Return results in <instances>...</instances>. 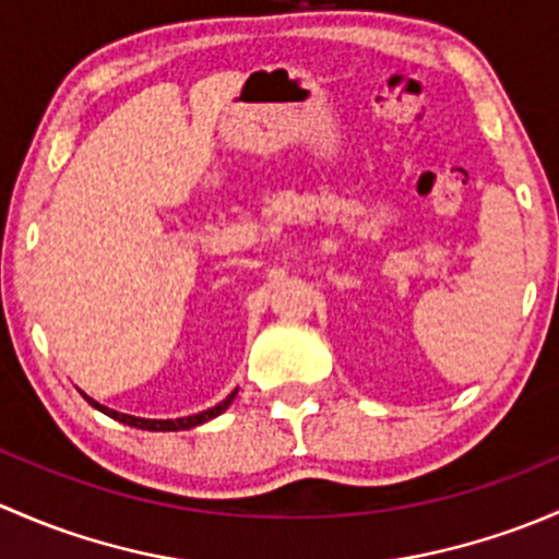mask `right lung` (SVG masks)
<instances>
[{
  "instance_id": "right-lung-1",
  "label": "right lung",
  "mask_w": 559,
  "mask_h": 559,
  "mask_svg": "<svg viewBox=\"0 0 559 559\" xmlns=\"http://www.w3.org/2000/svg\"><path fill=\"white\" fill-rule=\"evenodd\" d=\"M85 399H88V395H85ZM234 399H237V390H234V393L228 395L226 401H221V404H217V406L206 408V412H201V414H191V417H180V419H142V417H131V414H120V412H115V408H107V406L96 404L94 399H88V404L99 408V412H105L107 417L118 419V423L131 425V428H142V430H188V428H195V425L206 423V419H212V417H217V414L226 412V408L231 406Z\"/></svg>"
}]
</instances>
